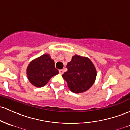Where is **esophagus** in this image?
Wrapping results in <instances>:
<instances>
[{
	"label": "esophagus",
	"mask_w": 130,
	"mask_h": 130,
	"mask_svg": "<svg viewBox=\"0 0 130 130\" xmlns=\"http://www.w3.org/2000/svg\"><path fill=\"white\" fill-rule=\"evenodd\" d=\"M63 73H64V70H62V69L59 70V73L60 74V75H62V74Z\"/></svg>",
	"instance_id": "obj_1"
}]
</instances>
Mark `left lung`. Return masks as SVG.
<instances>
[{"label":"left lung","instance_id":"8db88e82","mask_svg":"<svg viewBox=\"0 0 130 130\" xmlns=\"http://www.w3.org/2000/svg\"><path fill=\"white\" fill-rule=\"evenodd\" d=\"M68 70L62 75L67 83L70 90L74 93H82L88 91L94 83L97 70L89 58L73 55L67 65Z\"/></svg>","mask_w":130,"mask_h":130}]
</instances>
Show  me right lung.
Masks as SVG:
<instances>
[{
  "instance_id": "1",
  "label": "right lung",
  "mask_w": 130,
  "mask_h": 130,
  "mask_svg": "<svg viewBox=\"0 0 130 130\" xmlns=\"http://www.w3.org/2000/svg\"><path fill=\"white\" fill-rule=\"evenodd\" d=\"M58 73V70L55 67L54 60L48 54L32 60L26 69L28 80L37 88L45 86L52 76Z\"/></svg>"
}]
</instances>
